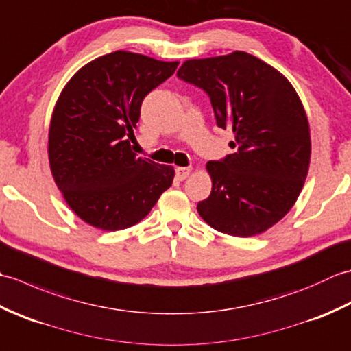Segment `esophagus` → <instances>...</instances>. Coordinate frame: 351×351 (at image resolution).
Here are the masks:
<instances>
[{"label":"esophagus","mask_w":351,"mask_h":351,"mask_svg":"<svg viewBox=\"0 0 351 351\" xmlns=\"http://www.w3.org/2000/svg\"><path fill=\"white\" fill-rule=\"evenodd\" d=\"M176 173V180L178 181H184L191 173V167H176L175 170Z\"/></svg>","instance_id":"obj_1"}]
</instances>
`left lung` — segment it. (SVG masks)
<instances>
[{
	"label": "left lung",
	"mask_w": 351,
	"mask_h": 351,
	"mask_svg": "<svg viewBox=\"0 0 351 351\" xmlns=\"http://www.w3.org/2000/svg\"><path fill=\"white\" fill-rule=\"evenodd\" d=\"M176 75L202 88L217 126L235 134V152L206 164L213 190L197 213L223 234L264 232L293 208L308 175L311 134L299 95L280 72L243 51L187 60Z\"/></svg>",
	"instance_id": "8db88e82"
}]
</instances>
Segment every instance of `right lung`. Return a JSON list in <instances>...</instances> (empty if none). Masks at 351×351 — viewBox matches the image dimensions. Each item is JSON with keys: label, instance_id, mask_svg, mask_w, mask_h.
<instances>
[{"label": "right lung", "instance_id": "right-lung-1", "mask_svg": "<svg viewBox=\"0 0 351 351\" xmlns=\"http://www.w3.org/2000/svg\"><path fill=\"white\" fill-rule=\"evenodd\" d=\"M180 62L114 51L81 68L58 98L49 126L52 176L80 219L102 230L145 219L175 170L131 151L141 102Z\"/></svg>", "mask_w": 351, "mask_h": 351}]
</instances>
